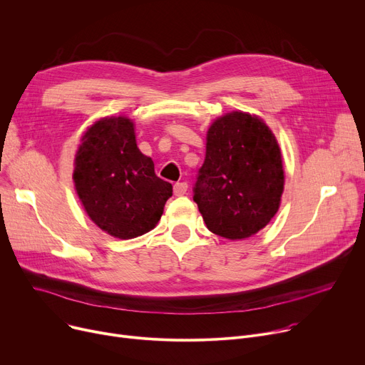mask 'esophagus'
<instances>
[{
  "instance_id": "1",
  "label": "esophagus",
  "mask_w": 365,
  "mask_h": 365,
  "mask_svg": "<svg viewBox=\"0 0 365 365\" xmlns=\"http://www.w3.org/2000/svg\"><path fill=\"white\" fill-rule=\"evenodd\" d=\"M173 190H175V195H176V197H182V195H185L186 190H187V183H186V182L175 183Z\"/></svg>"
}]
</instances>
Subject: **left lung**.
Listing matches in <instances>:
<instances>
[{
  "instance_id": "8db88e82",
  "label": "left lung",
  "mask_w": 365,
  "mask_h": 365,
  "mask_svg": "<svg viewBox=\"0 0 365 365\" xmlns=\"http://www.w3.org/2000/svg\"><path fill=\"white\" fill-rule=\"evenodd\" d=\"M284 175L274 135L261 118L242 111L217 118L193 185V201L212 233L245 239L279 210Z\"/></svg>"
}]
</instances>
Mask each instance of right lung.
Returning <instances> with one entry per match:
<instances>
[{"label":"right lung","instance_id":"add662e5","mask_svg":"<svg viewBox=\"0 0 365 365\" xmlns=\"http://www.w3.org/2000/svg\"><path fill=\"white\" fill-rule=\"evenodd\" d=\"M73 180L91 220L120 239L154 229L173 193L155 175L153 160L138 150L128 117H106L88 129Z\"/></svg>","mask_w":365,"mask_h":365}]
</instances>
